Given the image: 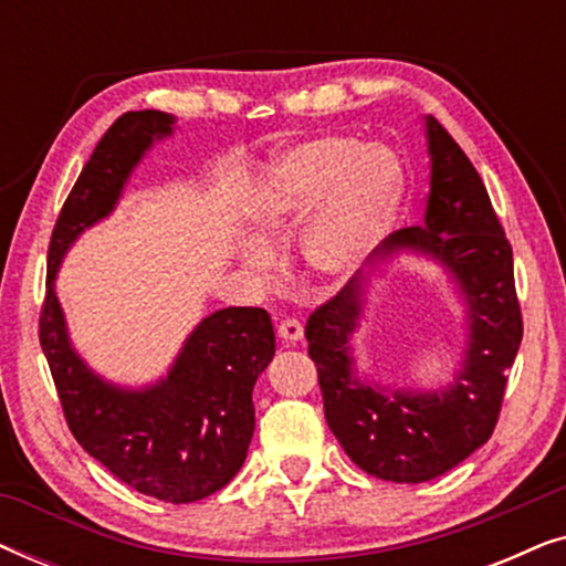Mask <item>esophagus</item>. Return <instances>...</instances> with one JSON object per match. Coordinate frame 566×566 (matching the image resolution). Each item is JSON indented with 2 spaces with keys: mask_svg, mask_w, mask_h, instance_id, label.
Listing matches in <instances>:
<instances>
[{
  "mask_svg": "<svg viewBox=\"0 0 566 566\" xmlns=\"http://www.w3.org/2000/svg\"><path fill=\"white\" fill-rule=\"evenodd\" d=\"M277 337L285 339V343H298L304 337V327H301L298 319H283L277 324Z\"/></svg>",
  "mask_w": 566,
  "mask_h": 566,
  "instance_id": "obj_1",
  "label": "esophagus"
}]
</instances>
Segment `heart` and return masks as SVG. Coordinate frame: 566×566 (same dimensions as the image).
Listing matches in <instances>:
<instances>
[{
	"instance_id": "heart-1",
	"label": "heart",
	"mask_w": 566,
	"mask_h": 566,
	"mask_svg": "<svg viewBox=\"0 0 566 566\" xmlns=\"http://www.w3.org/2000/svg\"><path fill=\"white\" fill-rule=\"evenodd\" d=\"M405 177L384 146L353 136H322L285 151L270 165L254 198V242L242 247L244 265L265 273L270 250L316 206L304 237V260L322 275H343L366 260L399 211Z\"/></svg>"
}]
</instances>
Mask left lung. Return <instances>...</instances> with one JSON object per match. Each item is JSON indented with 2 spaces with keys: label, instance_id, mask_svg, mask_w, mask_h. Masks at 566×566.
<instances>
[{
  "label": "left lung",
  "instance_id": "left-lung-1",
  "mask_svg": "<svg viewBox=\"0 0 566 566\" xmlns=\"http://www.w3.org/2000/svg\"><path fill=\"white\" fill-rule=\"evenodd\" d=\"M424 134L430 151L424 221L394 231L381 250L386 258L399 250L428 254L459 285L469 329L459 374L438 391H386L363 381L350 353L363 316V289L353 281L306 322L329 430L353 463L399 484L430 482L490 440L523 339L513 247L482 177L432 115L424 118Z\"/></svg>",
  "mask_w": 566,
  "mask_h": 566
}]
</instances>
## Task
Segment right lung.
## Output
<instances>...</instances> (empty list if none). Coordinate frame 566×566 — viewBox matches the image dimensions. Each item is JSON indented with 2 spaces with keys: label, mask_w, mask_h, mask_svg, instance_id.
I'll return each instance as SVG.
<instances>
[{
  "label": "right lung",
  "mask_w": 566,
  "mask_h": 566,
  "mask_svg": "<svg viewBox=\"0 0 566 566\" xmlns=\"http://www.w3.org/2000/svg\"><path fill=\"white\" fill-rule=\"evenodd\" d=\"M172 128V115L134 111L99 138L53 227L38 335L76 443L136 492L185 505L219 492L242 469L254 432V381L275 355L270 314L219 308L190 332L165 378L123 389L74 350L53 291L69 247L113 213L134 167Z\"/></svg>",
  "instance_id": "right-lung-1"
}]
</instances>
